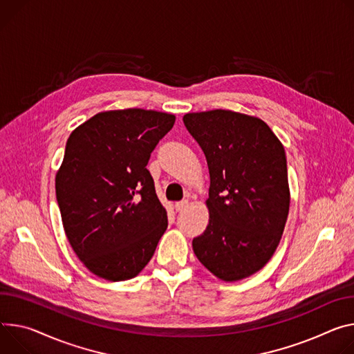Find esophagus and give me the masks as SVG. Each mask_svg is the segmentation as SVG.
Listing matches in <instances>:
<instances>
[{
  "label": "esophagus",
  "instance_id": "34e87169",
  "mask_svg": "<svg viewBox=\"0 0 354 354\" xmlns=\"http://www.w3.org/2000/svg\"><path fill=\"white\" fill-rule=\"evenodd\" d=\"M187 206H189V201H187V199H183V201L176 202V203H175V209H176V212H182V210H185Z\"/></svg>",
  "mask_w": 354,
  "mask_h": 354
}]
</instances>
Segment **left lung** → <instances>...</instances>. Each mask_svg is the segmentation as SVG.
<instances>
[{
	"instance_id": "1",
	"label": "left lung",
	"mask_w": 354,
	"mask_h": 354,
	"mask_svg": "<svg viewBox=\"0 0 354 354\" xmlns=\"http://www.w3.org/2000/svg\"><path fill=\"white\" fill-rule=\"evenodd\" d=\"M205 152L209 224L192 245L217 278L233 282L260 271L275 252L289 212L285 149L260 118L230 110L183 115Z\"/></svg>"
}]
</instances>
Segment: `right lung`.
I'll return each instance as SVG.
<instances>
[{
	"label": "right lung",
	"mask_w": 354,
	"mask_h": 354,
	"mask_svg": "<svg viewBox=\"0 0 354 354\" xmlns=\"http://www.w3.org/2000/svg\"><path fill=\"white\" fill-rule=\"evenodd\" d=\"M175 124L153 110L103 111L71 134L56 174V199L66 237L88 271L107 281L137 277L168 227L151 152Z\"/></svg>",
	"instance_id": "obj_1"
}]
</instances>
